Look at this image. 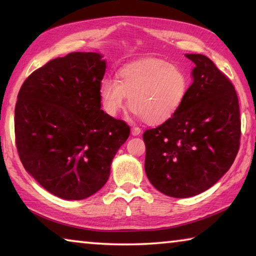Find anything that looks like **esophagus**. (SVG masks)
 I'll use <instances>...</instances> for the list:
<instances>
[{
  "label": "esophagus",
  "mask_w": 256,
  "mask_h": 256,
  "mask_svg": "<svg viewBox=\"0 0 256 256\" xmlns=\"http://www.w3.org/2000/svg\"><path fill=\"white\" fill-rule=\"evenodd\" d=\"M131 133H132V136H139L141 133V128L138 126H133L131 130Z\"/></svg>",
  "instance_id": "34e87169"
}]
</instances>
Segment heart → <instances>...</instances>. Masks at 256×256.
Instances as JSON below:
<instances>
[{
  "mask_svg": "<svg viewBox=\"0 0 256 256\" xmlns=\"http://www.w3.org/2000/svg\"><path fill=\"white\" fill-rule=\"evenodd\" d=\"M188 85V77L180 67L160 59H146L125 66L120 80L104 78L100 98L109 116H117L130 104L147 123L160 124L179 110Z\"/></svg>",
  "mask_w": 256,
  "mask_h": 256,
  "instance_id": "b5f03b06",
  "label": "heart"
}]
</instances>
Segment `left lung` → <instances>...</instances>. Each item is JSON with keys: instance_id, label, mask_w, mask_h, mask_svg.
Wrapping results in <instances>:
<instances>
[{"instance_id": "8db88e82", "label": "left lung", "mask_w": 256, "mask_h": 256, "mask_svg": "<svg viewBox=\"0 0 256 256\" xmlns=\"http://www.w3.org/2000/svg\"><path fill=\"white\" fill-rule=\"evenodd\" d=\"M186 56L196 67L184 102L173 117L144 133L146 174L157 190L176 198L216 184L232 165L242 134L230 80L206 56Z\"/></svg>"}]
</instances>
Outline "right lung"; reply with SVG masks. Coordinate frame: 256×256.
<instances>
[{
    "instance_id": "right-lung-1",
    "label": "right lung",
    "mask_w": 256,
    "mask_h": 256,
    "mask_svg": "<svg viewBox=\"0 0 256 256\" xmlns=\"http://www.w3.org/2000/svg\"><path fill=\"white\" fill-rule=\"evenodd\" d=\"M102 56L72 52L27 77L14 108L18 155L54 196L78 200L102 188L130 126L101 108Z\"/></svg>"
}]
</instances>
